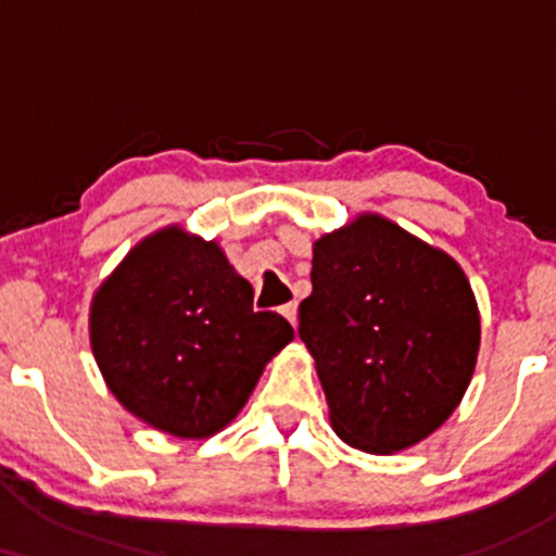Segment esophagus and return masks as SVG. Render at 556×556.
<instances>
[{
	"label": "esophagus",
	"mask_w": 556,
	"mask_h": 556,
	"mask_svg": "<svg viewBox=\"0 0 556 556\" xmlns=\"http://www.w3.org/2000/svg\"><path fill=\"white\" fill-rule=\"evenodd\" d=\"M279 314H282L287 321L292 324V327H295L298 324V303H287V305H282V308H279Z\"/></svg>",
	"instance_id": "esophagus-1"
}]
</instances>
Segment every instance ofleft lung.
Masks as SVG:
<instances>
[{
	"label": "left lung",
	"instance_id": "obj_1",
	"mask_svg": "<svg viewBox=\"0 0 556 556\" xmlns=\"http://www.w3.org/2000/svg\"><path fill=\"white\" fill-rule=\"evenodd\" d=\"M298 334L316 361L331 429L374 455L407 450L460 405L481 318L444 251L379 214L314 242Z\"/></svg>",
	"mask_w": 556,
	"mask_h": 556
}]
</instances>
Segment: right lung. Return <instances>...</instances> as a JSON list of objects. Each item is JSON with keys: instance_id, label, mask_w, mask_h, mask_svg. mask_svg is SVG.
<instances>
[{"instance_id": "add662e5", "label": "right lung", "mask_w": 556, "mask_h": 556, "mask_svg": "<svg viewBox=\"0 0 556 556\" xmlns=\"http://www.w3.org/2000/svg\"><path fill=\"white\" fill-rule=\"evenodd\" d=\"M295 337L214 240L180 227L140 240L96 290L91 348L132 416L180 439H206L242 410L264 366Z\"/></svg>"}]
</instances>
